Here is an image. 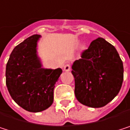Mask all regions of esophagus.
I'll return each mask as SVG.
<instances>
[{"label":"esophagus","instance_id":"34e87169","mask_svg":"<svg viewBox=\"0 0 130 130\" xmlns=\"http://www.w3.org/2000/svg\"><path fill=\"white\" fill-rule=\"evenodd\" d=\"M71 69H72V66H71L70 64H64V71H66V72H70Z\"/></svg>","mask_w":130,"mask_h":130}]
</instances>
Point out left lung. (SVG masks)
Here are the masks:
<instances>
[{
	"mask_svg": "<svg viewBox=\"0 0 130 130\" xmlns=\"http://www.w3.org/2000/svg\"><path fill=\"white\" fill-rule=\"evenodd\" d=\"M82 58L72 64L75 94L82 104L98 108L119 93L123 81V64L115 47L103 38L92 41Z\"/></svg>",
	"mask_w": 130,
	"mask_h": 130,
	"instance_id": "1",
	"label": "left lung"
}]
</instances>
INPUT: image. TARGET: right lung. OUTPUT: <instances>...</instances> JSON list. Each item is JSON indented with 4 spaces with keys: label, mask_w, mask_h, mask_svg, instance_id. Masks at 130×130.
<instances>
[{
    "label": "right lung",
    "mask_w": 130,
    "mask_h": 130,
    "mask_svg": "<svg viewBox=\"0 0 130 130\" xmlns=\"http://www.w3.org/2000/svg\"><path fill=\"white\" fill-rule=\"evenodd\" d=\"M39 35H32L12 51L6 66V85L13 100L24 110L36 113L53 103L55 85L61 69L42 68L36 55Z\"/></svg>",
    "instance_id": "add662e5"
}]
</instances>
